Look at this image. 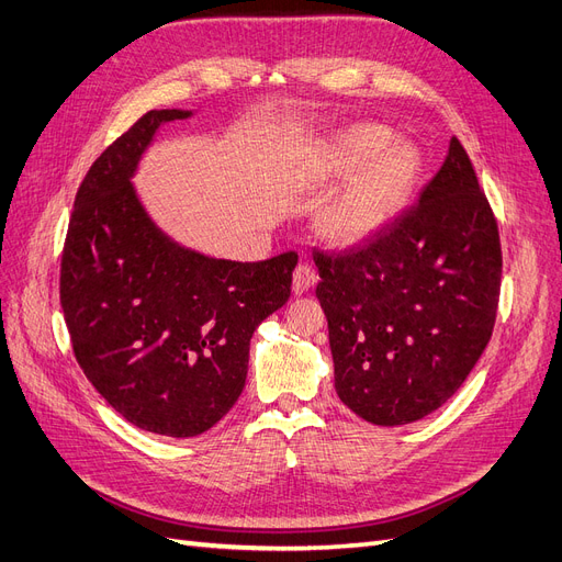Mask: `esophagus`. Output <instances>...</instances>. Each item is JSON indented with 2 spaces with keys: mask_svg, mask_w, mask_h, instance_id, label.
I'll list each match as a JSON object with an SVG mask.
<instances>
[{
  "mask_svg": "<svg viewBox=\"0 0 562 562\" xmlns=\"http://www.w3.org/2000/svg\"><path fill=\"white\" fill-rule=\"evenodd\" d=\"M316 281H318V271L310 262H300L297 269L293 271V293L295 295L307 293Z\"/></svg>",
  "mask_w": 562,
  "mask_h": 562,
  "instance_id": "1",
  "label": "esophagus"
}]
</instances>
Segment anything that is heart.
Segmentation results:
<instances>
[{
    "label": "heart",
    "instance_id": "b5f03b06",
    "mask_svg": "<svg viewBox=\"0 0 562 562\" xmlns=\"http://www.w3.org/2000/svg\"><path fill=\"white\" fill-rule=\"evenodd\" d=\"M391 131L356 126L337 145V168L363 172L351 180L326 213V229L337 241H359L378 232L413 192L419 157L411 145H389Z\"/></svg>",
    "mask_w": 562,
    "mask_h": 562
}]
</instances>
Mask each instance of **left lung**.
<instances>
[{"label":"left lung","mask_w":562,"mask_h":562,"mask_svg":"<svg viewBox=\"0 0 562 562\" xmlns=\"http://www.w3.org/2000/svg\"><path fill=\"white\" fill-rule=\"evenodd\" d=\"M314 262L339 401L380 427L438 411L487 347L502 288L497 217L462 143L394 223Z\"/></svg>","instance_id":"1"}]
</instances>
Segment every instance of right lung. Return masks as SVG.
<instances>
[{
  "mask_svg": "<svg viewBox=\"0 0 562 562\" xmlns=\"http://www.w3.org/2000/svg\"><path fill=\"white\" fill-rule=\"evenodd\" d=\"M184 110H149L83 176L60 260L75 359L138 429L190 438L241 396L252 330L291 297L297 252L215 260L173 244L143 211L131 176L151 135Z\"/></svg>",
  "mask_w": 562,
  "mask_h": 562,
  "instance_id": "right-lung-1",
  "label": "right lung"
}]
</instances>
